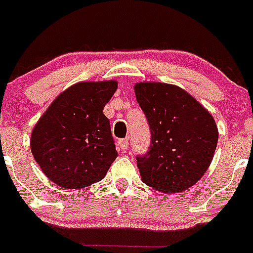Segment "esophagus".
<instances>
[{
	"instance_id": "obj_1",
	"label": "esophagus",
	"mask_w": 253,
	"mask_h": 253,
	"mask_svg": "<svg viewBox=\"0 0 253 253\" xmlns=\"http://www.w3.org/2000/svg\"><path fill=\"white\" fill-rule=\"evenodd\" d=\"M128 146L129 143L126 139H120L119 142H118V147H119V149H122V151H126V149H128Z\"/></svg>"
}]
</instances>
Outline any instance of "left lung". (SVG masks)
<instances>
[{"mask_svg": "<svg viewBox=\"0 0 253 253\" xmlns=\"http://www.w3.org/2000/svg\"><path fill=\"white\" fill-rule=\"evenodd\" d=\"M134 92L152 134L149 151L137 157L142 181L166 194L190 189L213 161L219 135L215 120L176 84L138 82Z\"/></svg>", "mask_w": 253, "mask_h": 253, "instance_id": "obj_1", "label": "left lung"}]
</instances>
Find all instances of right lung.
I'll return each mask as SVG.
<instances>
[{
	"mask_svg": "<svg viewBox=\"0 0 253 253\" xmlns=\"http://www.w3.org/2000/svg\"><path fill=\"white\" fill-rule=\"evenodd\" d=\"M118 82L86 81L53 100L31 131L30 149L44 175L64 189L101 181L118 157L110 122L102 114Z\"/></svg>",
	"mask_w": 253,
	"mask_h": 253,
	"instance_id": "add662e5",
	"label": "right lung"
}]
</instances>
